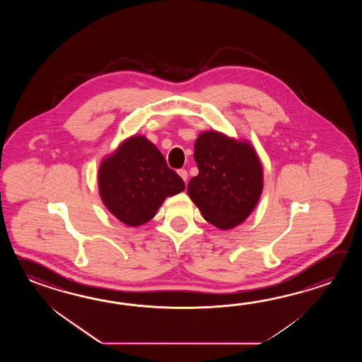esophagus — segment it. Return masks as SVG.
<instances>
[{
  "label": "esophagus",
  "mask_w": 362,
  "mask_h": 362,
  "mask_svg": "<svg viewBox=\"0 0 362 362\" xmlns=\"http://www.w3.org/2000/svg\"><path fill=\"white\" fill-rule=\"evenodd\" d=\"M178 175H180V177L184 180L185 182L187 181V172H186V170H178Z\"/></svg>",
  "instance_id": "34e87169"
}]
</instances>
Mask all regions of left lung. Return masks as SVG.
<instances>
[{"mask_svg": "<svg viewBox=\"0 0 362 362\" xmlns=\"http://www.w3.org/2000/svg\"><path fill=\"white\" fill-rule=\"evenodd\" d=\"M199 173L187 185L190 199L208 223L228 230L243 223L262 197L264 172L248 141L217 131L200 133L194 145Z\"/></svg>", "mask_w": 362, "mask_h": 362, "instance_id": "left-lung-1", "label": "left lung"}]
</instances>
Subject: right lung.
<instances>
[{"label": "right lung", "mask_w": 362, "mask_h": 362, "mask_svg": "<svg viewBox=\"0 0 362 362\" xmlns=\"http://www.w3.org/2000/svg\"><path fill=\"white\" fill-rule=\"evenodd\" d=\"M98 190L119 221L139 226L156 215L167 197L184 192L185 184L153 142L132 136L100 163Z\"/></svg>", "instance_id": "add662e5"}]
</instances>
